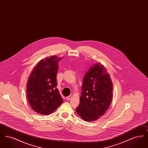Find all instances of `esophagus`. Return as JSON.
<instances>
[{"instance_id": "obj_1", "label": "esophagus", "mask_w": 148, "mask_h": 148, "mask_svg": "<svg viewBox=\"0 0 148 148\" xmlns=\"http://www.w3.org/2000/svg\"><path fill=\"white\" fill-rule=\"evenodd\" d=\"M71 98V95H69V96L66 97V99L67 100H69Z\"/></svg>"}]
</instances>
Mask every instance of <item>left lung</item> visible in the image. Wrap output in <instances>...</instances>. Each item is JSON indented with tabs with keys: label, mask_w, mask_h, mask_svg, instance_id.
Returning a JSON list of instances; mask_svg holds the SVG:
<instances>
[{
	"label": "left lung",
	"mask_w": 148,
	"mask_h": 148,
	"mask_svg": "<svg viewBox=\"0 0 148 148\" xmlns=\"http://www.w3.org/2000/svg\"><path fill=\"white\" fill-rule=\"evenodd\" d=\"M113 83L104 66L93 64L85 75L77 114L86 121H92L103 116L113 98Z\"/></svg>",
	"instance_id": "left-lung-1"
}]
</instances>
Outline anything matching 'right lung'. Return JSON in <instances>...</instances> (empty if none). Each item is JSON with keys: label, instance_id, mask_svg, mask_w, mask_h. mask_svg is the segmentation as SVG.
<instances>
[{"label": "right lung", "instance_id": "obj_1", "mask_svg": "<svg viewBox=\"0 0 148 148\" xmlns=\"http://www.w3.org/2000/svg\"><path fill=\"white\" fill-rule=\"evenodd\" d=\"M61 59L53 56L41 60L29 77L27 97L29 105L36 113L50 114L63 101L56 87L58 63Z\"/></svg>", "mask_w": 148, "mask_h": 148}]
</instances>
